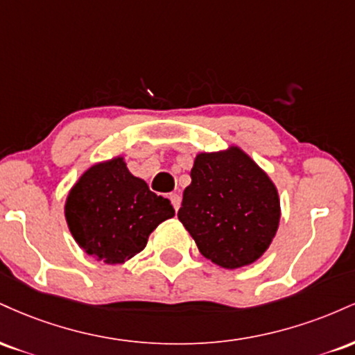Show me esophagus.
Segmentation results:
<instances>
[{
  "instance_id": "obj_1",
  "label": "esophagus",
  "mask_w": 355,
  "mask_h": 355,
  "mask_svg": "<svg viewBox=\"0 0 355 355\" xmlns=\"http://www.w3.org/2000/svg\"><path fill=\"white\" fill-rule=\"evenodd\" d=\"M170 202H172L175 211H178V209H180V203H182L180 193H177V191H173V193H170Z\"/></svg>"
}]
</instances>
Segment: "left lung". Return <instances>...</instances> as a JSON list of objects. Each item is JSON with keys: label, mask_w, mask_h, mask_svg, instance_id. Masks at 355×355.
<instances>
[{"label": "left lung", "mask_w": 355, "mask_h": 355, "mask_svg": "<svg viewBox=\"0 0 355 355\" xmlns=\"http://www.w3.org/2000/svg\"><path fill=\"white\" fill-rule=\"evenodd\" d=\"M178 220L203 257L223 268L254 263L275 237L280 200L274 182L239 146L198 153Z\"/></svg>", "instance_id": "1"}]
</instances>
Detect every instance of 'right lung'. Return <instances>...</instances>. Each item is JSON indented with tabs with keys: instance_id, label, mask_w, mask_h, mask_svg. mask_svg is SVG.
Listing matches in <instances>:
<instances>
[{
	"instance_id": "1",
	"label": "right lung",
	"mask_w": 355,
	"mask_h": 355,
	"mask_svg": "<svg viewBox=\"0 0 355 355\" xmlns=\"http://www.w3.org/2000/svg\"><path fill=\"white\" fill-rule=\"evenodd\" d=\"M173 215L168 198L133 177L121 157L89 166L64 203L73 239L105 263H123L144 250L148 235Z\"/></svg>"
}]
</instances>
